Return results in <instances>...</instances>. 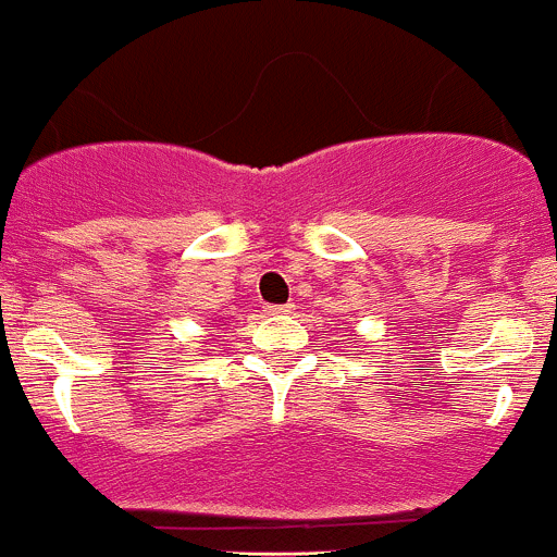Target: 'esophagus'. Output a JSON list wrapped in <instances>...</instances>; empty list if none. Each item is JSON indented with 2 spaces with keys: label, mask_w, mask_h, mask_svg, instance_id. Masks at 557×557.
Here are the masks:
<instances>
[{
  "label": "esophagus",
  "mask_w": 557,
  "mask_h": 557,
  "mask_svg": "<svg viewBox=\"0 0 557 557\" xmlns=\"http://www.w3.org/2000/svg\"><path fill=\"white\" fill-rule=\"evenodd\" d=\"M292 311H295V306H292V302H286V306H268L265 308L268 317H289Z\"/></svg>",
  "instance_id": "obj_1"
}]
</instances>
